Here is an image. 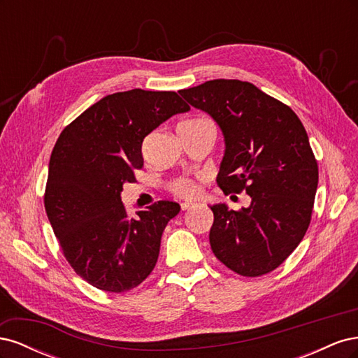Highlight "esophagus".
<instances>
[{
  "instance_id": "esophagus-1",
  "label": "esophagus",
  "mask_w": 358,
  "mask_h": 358,
  "mask_svg": "<svg viewBox=\"0 0 358 358\" xmlns=\"http://www.w3.org/2000/svg\"><path fill=\"white\" fill-rule=\"evenodd\" d=\"M180 208H182V210H189L191 208H194V203L185 201V203H182V204H180Z\"/></svg>"
}]
</instances>
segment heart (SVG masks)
I'll return each mask as SVG.
<instances>
[{
	"mask_svg": "<svg viewBox=\"0 0 358 358\" xmlns=\"http://www.w3.org/2000/svg\"><path fill=\"white\" fill-rule=\"evenodd\" d=\"M192 121H196V119H192ZM173 191H175V194H178L179 197L191 199L194 196H197L199 187L192 180L182 179V180H178L175 185H173Z\"/></svg>",
	"mask_w": 358,
	"mask_h": 358,
	"instance_id": "heart-1",
	"label": "heart"
}]
</instances>
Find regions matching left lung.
<instances>
[{
    "label": "left lung",
    "instance_id": "8db88e82",
    "mask_svg": "<svg viewBox=\"0 0 358 358\" xmlns=\"http://www.w3.org/2000/svg\"><path fill=\"white\" fill-rule=\"evenodd\" d=\"M179 94L222 131L220 188L251 197L241 210L210 206L215 257L242 276L272 272L299 246L310 222L318 166L305 127L288 106L249 82L215 79Z\"/></svg>",
    "mask_w": 358,
    "mask_h": 358
}]
</instances>
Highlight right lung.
I'll list each match as a JSON object with an SVG mask.
<instances>
[{"label": "right lung", "instance_id": "add662e5", "mask_svg": "<svg viewBox=\"0 0 358 358\" xmlns=\"http://www.w3.org/2000/svg\"><path fill=\"white\" fill-rule=\"evenodd\" d=\"M189 106L176 92L131 90L92 104L52 150L45 208L64 257L92 287L124 292L152 272L180 206L162 200L128 218L124 183L142 169L143 138Z\"/></svg>", "mask_w": 358, "mask_h": 358}]
</instances>
